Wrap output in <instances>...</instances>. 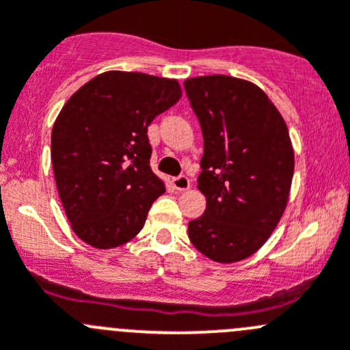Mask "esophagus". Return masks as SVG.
<instances>
[{
    "instance_id": "34e87169",
    "label": "esophagus",
    "mask_w": 350,
    "mask_h": 350,
    "mask_svg": "<svg viewBox=\"0 0 350 350\" xmlns=\"http://www.w3.org/2000/svg\"><path fill=\"white\" fill-rule=\"evenodd\" d=\"M173 187L177 191H187V189H191V180L185 175H178V177L173 178Z\"/></svg>"
}]
</instances>
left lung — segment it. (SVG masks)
I'll return each mask as SVG.
<instances>
[{"mask_svg": "<svg viewBox=\"0 0 350 350\" xmlns=\"http://www.w3.org/2000/svg\"><path fill=\"white\" fill-rule=\"evenodd\" d=\"M185 94L204 139L199 191L202 216L189 221L194 247L218 262L254 254L287 206L294 151L268 96L228 75L187 79Z\"/></svg>", "mask_w": 350, "mask_h": 350, "instance_id": "1", "label": "left lung"}]
</instances>
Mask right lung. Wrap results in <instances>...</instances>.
Here are the masks:
<instances>
[{
  "label": "right lung",
  "instance_id": "1",
  "mask_svg": "<svg viewBox=\"0 0 350 350\" xmlns=\"http://www.w3.org/2000/svg\"><path fill=\"white\" fill-rule=\"evenodd\" d=\"M180 99V85L139 72H105L66 101L51 134V161L73 232L111 249L142 230L165 192L152 173L149 123Z\"/></svg>",
  "mask_w": 350,
  "mask_h": 350
}]
</instances>
